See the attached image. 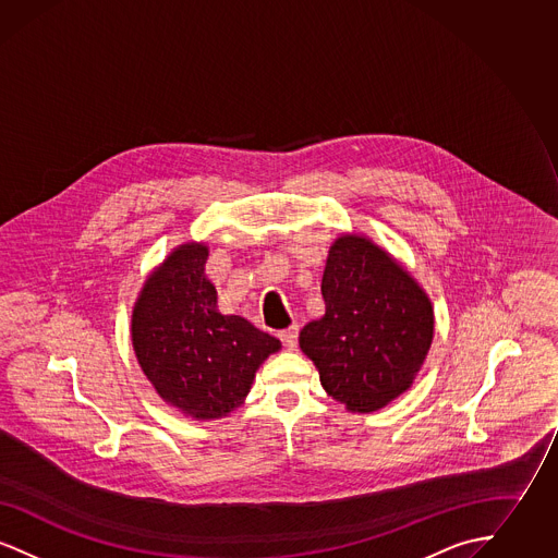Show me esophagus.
I'll list each match as a JSON object with an SVG mask.
<instances>
[{
    "label": "esophagus",
    "instance_id": "1",
    "mask_svg": "<svg viewBox=\"0 0 558 558\" xmlns=\"http://www.w3.org/2000/svg\"><path fill=\"white\" fill-rule=\"evenodd\" d=\"M278 339L282 341V345L287 347V349H294L296 347V339H299V328L291 326L287 330H280Z\"/></svg>",
    "mask_w": 558,
    "mask_h": 558
}]
</instances>
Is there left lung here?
<instances>
[{"mask_svg": "<svg viewBox=\"0 0 558 558\" xmlns=\"http://www.w3.org/2000/svg\"><path fill=\"white\" fill-rule=\"evenodd\" d=\"M322 299L324 316L299 335L322 387L353 412L387 405L412 385L433 341L425 291L371 240L343 236L328 251Z\"/></svg>", "mask_w": 558, "mask_h": 558, "instance_id": "8db88e82", "label": "left lung"}]
</instances>
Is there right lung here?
<instances>
[{
	"label": "right lung",
	"instance_id": "add662e5",
	"mask_svg": "<svg viewBox=\"0 0 558 558\" xmlns=\"http://www.w3.org/2000/svg\"><path fill=\"white\" fill-rule=\"evenodd\" d=\"M209 251L184 244L148 278L133 307L137 362L160 398L194 418H219L246 398L280 341L248 319L217 312L205 276Z\"/></svg>",
	"mask_w": 558,
	"mask_h": 558
}]
</instances>
